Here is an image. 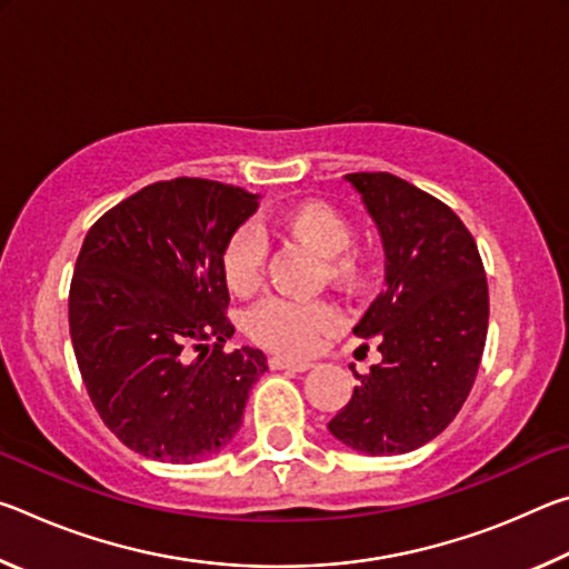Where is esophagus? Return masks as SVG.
Here are the masks:
<instances>
[{
    "label": "esophagus",
    "instance_id": "1",
    "mask_svg": "<svg viewBox=\"0 0 569 569\" xmlns=\"http://www.w3.org/2000/svg\"><path fill=\"white\" fill-rule=\"evenodd\" d=\"M268 366H271V369H288V371H306V369H311V361H306V359H291V356H271V359H268Z\"/></svg>",
    "mask_w": 569,
    "mask_h": 569
}]
</instances>
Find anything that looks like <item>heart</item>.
<instances>
[{
    "label": "heart",
    "mask_w": 569,
    "mask_h": 569,
    "mask_svg": "<svg viewBox=\"0 0 569 569\" xmlns=\"http://www.w3.org/2000/svg\"><path fill=\"white\" fill-rule=\"evenodd\" d=\"M266 228L286 248H298L316 256V283L333 286L341 293H361L371 281V253L351 238V223L339 208L326 200H298L281 213L268 218ZM266 250L253 230L240 228L230 233L220 250V273L228 291L238 298L253 296L263 283ZM339 323V311L326 301H283L268 298L246 319L250 341L278 353H311L323 333Z\"/></svg>",
    "instance_id": "b5f03b06"
}]
</instances>
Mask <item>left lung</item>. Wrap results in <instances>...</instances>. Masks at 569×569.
Wrapping results in <instances>:
<instances>
[{
    "label": "left lung",
    "mask_w": 569,
    "mask_h": 569,
    "mask_svg": "<svg viewBox=\"0 0 569 569\" xmlns=\"http://www.w3.org/2000/svg\"><path fill=\"white\" fill-rule=\"evenodd\" d=\"M346 180L379 226L387 288L353 329L379 336L381 363L356 373L359 387L329 431L363 455H407L439 437L475 387L489 323L485 266L439 198L391 172Z\"/></svg>",
    "instance_id": "left-lung-1"
}]
</instances>
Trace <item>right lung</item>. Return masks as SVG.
I'll return each instance as SVG.
<instances>
[{"instance_id": "right-lung-1", "label": "right lung", "mask_w": 569, "mask_h": 569, "mask_svg": "<svg viewBox=\"0 0 569 569\" xmlns=\"http://www.w3.org/2000/svg\"><path fill=\"white\" fill-rule=\"evenodd\" d=\"M256 208L253 192L218 180H158L84 236L70 283L74 359L104 427L142 457L216 455L268 371L263 351H223L236 326L220 250Z\"/></svg>"}]
</instances>
